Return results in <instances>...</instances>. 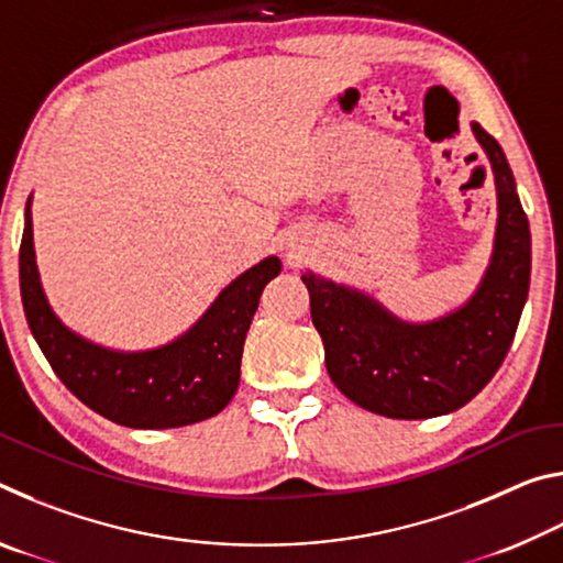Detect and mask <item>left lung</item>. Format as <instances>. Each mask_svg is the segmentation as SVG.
<instances>
[{"instance_id": "left-lung-1", "label": "left lung", "mask_w": 563, "mask_h": 563, "mask_svg": "<svg viewBox=\"0 0 563 563\" xmlns=\"http://www.w3.org/2000/svg\"><path fill=\"white\" fill-rule=\"evenodd\" d=\"M492 161L499 196L497 243L479 290L427 325H409L345 285L302 273L310 316L332 383L352 402L393 419H427L464 407L511 347L531 278V233L501 146L472 123Z\"/></svg>"}]
</instances>
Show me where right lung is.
Instances as JSON below:
<instances>
[{
	"label": "right lung",
	"mask_w": 563,
	"mask_h": 563,
	"mask_svg": "<svg viewBox=\"0 0 563 563\" xmlns=\"http://www.w3.org/2000/svg\"><path fill=\"white\" fill-rule=\"evenodd\" d=\"M280 273L265 258L238 275L186 335L146 352H113L66 330L44 298L34 263L32 211L19 245L24 316L44 357L71 395L111 422L133 430H168L201 422L231 402L241 379L245 332L265 283Z\"/></svg>",
	"instance_id": "1"
}]
</instances>
